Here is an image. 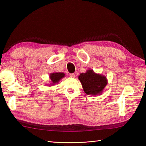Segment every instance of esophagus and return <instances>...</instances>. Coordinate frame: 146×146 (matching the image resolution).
Segmentation results:
<instances>
[{
    "label": "esophagus",
    "instance_id": "34e87169",
    "mask_svg": "<svg viewBox=\"0 0 146 146\" xmlns=\"http://www.w3.org/2000/svg\"><path fill=\"white\" fill-rule=\"evenodd\" d=\"M69 76H70V77H72V78L76 77V76H75L74 74H69Z\"/></svg>",
    "mask_w": 146,
    "mask_h": 146
}]
</instances>
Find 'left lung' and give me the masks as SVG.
Masks as SVG:
<instances>
[{"label":"left lung","mask_w":146,"mask_h":146,"mask_svg":"<svg viewBox=\"0 0 146 146\" xmlns=\"http://www.w3.org/2000/svg\"><path fill=\"white\" fill-rule=\"evenodd\" d=\"M84 92L88 95L97 96L102 93L108 83L107 78L104 75L97 74L92 69H88L78 76Z\"/></svg>","instance_id":"obj_1"}]
</instances>
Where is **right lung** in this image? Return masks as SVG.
Instances as JSON below:
<instances>
[{
    "instance_id": "1",
    "label": "right lung",
    "mask_w": 146,
    "mask_h": 146,
    "mask_svg": "<svg viewBox=\"0 0 146 146\" xmlns=\"http://www.w3.org/2000/svg\"><path fill=\"white\" fill-rule=\"evenodd\" d=\"M65 76V74L63 72H53L49 75V78L51 80V83L48 84V86L55 85L56 83H58L59 81Z\"/></svg>"
}]
</instances>
